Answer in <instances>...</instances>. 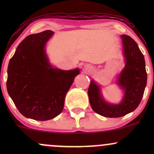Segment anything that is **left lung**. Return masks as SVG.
I'll return each instance as SVG.
<instances>
[{"instance_id":"1","label":"left lung","mask_w":154,"mask_h":154,"mask_svg":"<svg viewBox=\"0 0 154 154\" xmlns=\"http://www.w3.org/2000/svg\"><path fill=\"white\" fill-rule=\"evenodd\" d=\"M121 38L126 62L117 82L125 91L122 102L119 104L106 103L102 97L99 86L93 80L91 81L88 91L93 110L106 117H121L135 110L142 100L147 83L144 56L138 45L128 35H121Z\"/></svg>"}]
</instances>
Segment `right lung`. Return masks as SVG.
Returning <instances> with one entry per match:
<instances>
[{"label":"right lung","instance_id":"1","mask_svg":"<svg viewBox=\"0 0 154 154\" xmlns=\"http://www.w3.org/2000/svg\"><path fill=\"white\" fill-rule=\"evenodd\" d=\"M54 35L45 30L21 42L8 66L6 88L19 112L26 118L46 121L62 111L67 92L79 69L63 71L48 62L45 45Z\"/></svg>","mask_w":154,"mask_h":154}]
</instances>
